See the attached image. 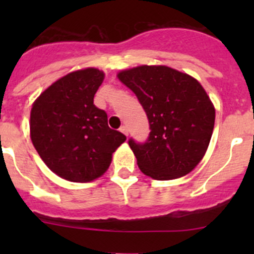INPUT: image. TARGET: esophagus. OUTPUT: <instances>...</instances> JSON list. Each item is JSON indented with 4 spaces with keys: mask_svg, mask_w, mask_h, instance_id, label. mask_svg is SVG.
Returning <instances> with one entry per match:
<instances>
[{
    "mask_svg": "<svg viewBox=\"0 0 254 254\" xmlns=\"http://www.w3.org/2000/svg\"><path fill=\"white\" fill-rule=\"evenodd\" d=\"M119 130L125 135V136H127V135H129V130H127V127H122Z\"/></svg>",
    "mask_w": 254,
    "mask_h": 254,
    "instance_id": "esophagus-1",
    "label": "esophagus"
}]
</instances>
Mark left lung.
Returning a JSON list of instances; mask_svg holds the SVG:
<instances>
[{
	"label": "left lung",
	"mask_w": 254,
	"mask_h": 254,
	"mask_svg": "<svg viewBox=\"0 0 254 254\" xmlns=\"http://www.w3.org/2000/svg\"><path fill=\"white\" fill-rule=\"evenodd\" d=\"M118 78L136 94L150 124L145 142L129 140L141 172L158 181L191 172L205 155L215 124L203 86L168 66H137Z\"/></svg>",
	"instance_id": "1"
}]
</instances>
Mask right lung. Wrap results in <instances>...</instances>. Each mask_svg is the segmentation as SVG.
Instances as JSON below:
<instances>
[{"instance_id":"obj_1","label":"right lung","mask_w":254,"mask_h":254,"mask_svg":"<svg viewBox=\"0 0 254 254\" xmlns=\"http://www.w3.org/2000/svg\"><path fill=\"white\" fill-rule=\"evenodd\" d=\"M103 71L88 67L54 82L33 103L30 139L45 165L70 182L87 183L108 170L127 136L108 127L93 104Z\"/></svg>"}]
</instances>
